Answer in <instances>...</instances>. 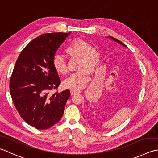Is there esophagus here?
Here are the masks:
<instances>
[{
  "mask_svg": "<svg viewBox=\"0 0 158 158\" xmlns=\"http://www.w3.org/2000/svg\"><path fill=\"white\" fill-rule=\"evenodd\" d=\"M80 92H80L79 90H71L70 91V93L72 95H74L75 94H79V93H80Z\"/></svg>",
  "mask_w": 158,
  "mask_h": 158,
  "instance_id": "1",
  "label": "esophagus"
}]
</instances>
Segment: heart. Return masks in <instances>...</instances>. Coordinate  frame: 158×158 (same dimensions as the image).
<instances>
[{
  "instance_id": "obj_1",
  "label": "heart",
  "mask_w": 158,
  "mask_h": 158,
  "mask_svg": "<svg viewBox=\"0 0 158 158\" xmlns=\"http://www.w3.org/2000/svg\"><path fill=\"white\" fill-rule=\"evenodd\" d=\"M65 53L70 58H79L77 70H79L64 80V87L73 90L83 89L90 79L89 70H94L98 66L99 52L87 41L75 39L68 45ZM52 66L58 75L64 76L69 71L66 61L60 55L52 58Z\"/></svg>"
}]
</instances>
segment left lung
Listing matches in <instances>:
<instances>
[{"label": "left lung", "instance_id": "obj_1", "mask_svg": "<svg viewBox=\"0 0 158 158\" xmlns=\"http://www.w3.org/2000/svg\"><path fill=\"white\" fill-rule=\"evenodd\" d=\"M110 39H112V40H113L114 41H115V42H118V43H119L120 44H121V45H123V46H125V47H127V46L125 44H123V43L122 42H120V40H117V39H116V38H113V37H110Z\"/></svg>", "mask_w": 158, "mask_h": 158}]
</instances>
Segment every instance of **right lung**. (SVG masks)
Here are the masks:
<instances>
[{
	"label": "right lung",
	"instance_id": "right-lung-1",
	"mask_svg": "<svg viewBox=\"0 0 158 158\" xmlns=\"http://www.w3.org/2000/svg\"><path fill=\"white\" fill-rule=\"evenodd\" d=\"M70 32L45 33L24 48L15 62L9 83L14 104L24 121L38 129L51 127L62 117L69 89L50 92L61 83L52 66L55 52Z\"/></svg>",
	"mask_w": 158,
	"mask_h": 158
}]
</instances>
